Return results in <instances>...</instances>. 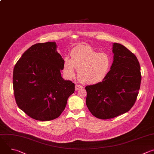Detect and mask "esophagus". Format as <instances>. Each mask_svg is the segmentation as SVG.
Listing matches in <instances>:
<instances>
[{"instance_id": "esophagus-1", "label": "esophagus", "mask_w": 154, "mask_h": 154, "mask_svg": "<svg viewBox=\"0 0 154 154\" xmlns=\"http://www.w3.org/2000/svg\"><path fill=\"white\" fill-rule=\"evenodd\" d=\"M82 88H83V87H82V86L76 84V85H75V90H79Z\"/></svg>"}]
</instances>
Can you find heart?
Returning <instances> with one entry per match:
<instances>
[{"mask_svg": "<svg viewBox=\"0 0 154 154\" xmlns=\"http://www.w3.org/2000/svg\"><path fill=\"white\" fill-rule=\"evenodd\" d=\"M112 60L106 53H99L89 46L80 45L71 53V58L66 57L64 72L68 78L75 75L79 70V80L86 85H94L102 82L110 71Z\"/></svg>", "mask_w": 154, "mask_h": 154, "instance_id": "obj_1", "label": "heart"}]
</instances>
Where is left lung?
<instances>
[{
    "mask_svg": "<svg viewBox=\"0 0 154 154\" xmlns=\"http://www.w3.org/2000/svg\"><path fill=\"white\" fill-rule=\"evenodd\" d=\"M113 62L101 82L85 87L86 104L91 114L101 119L128 112L137 100L141 75L137 57L119 43L113 44Z\"/></svg>",
    "mask_w": 154,
    "mask_h": 154,
    "instance_id": "8db88e82",
    "label": "left lung"
}]
</instances>
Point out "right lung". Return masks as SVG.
I'll list each match as a JSON object with an SVG mask.
<instances>
[{
  "mask_svg": "<svg viewBox=\"0 0 154 154\" xmlns=\"http://www.w3.org/2000/svg\"><path fill=\"white\" fill-rule=\"evenodd\" d=\"M55 42L37 43L14 66V94L18 107L30 118L42 121L59 117L74 93L75 85L64 80V61Z\"/></svg>",
  "mask_w": 154,
  "mask_h": 154,
  "instance_id": "add662e5",
  "label": "right lung"
}]
</instances>
